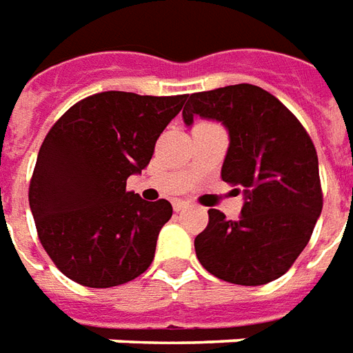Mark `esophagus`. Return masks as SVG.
Returning a JSON list of instances; mask_svg holds the SVG:
<instances>
[{"instance_id":"obj_1","label":"esophagus","mask_w":353,"mask_h":353,"mask_svg":"<svg viewBox=\"0 0 353 353\" xmlns=\"http://www.w3.org/2000/svg\"><path fill=\"white\" fill-rule=\"evenodd\" d=\"M188 205V201H184V199H174V201H172V209H174V211H182V209H186Z\"/></svg>"}]
</instances>
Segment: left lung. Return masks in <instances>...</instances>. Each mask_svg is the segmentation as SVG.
Listing matches in <instances>:
<instances>
[{
    "mask_svg": "<svg viewBox=\"0 0 353 353\" xmlns=\"http://www.w3.org/2000/svg\"><path fill=\"white\" fill-rule=\"evenodd\" d=\"M196 116L228 129L221 176L245 196L237 221L209 209V224L194 241L197 261L228 283H270L299 259L321 214L314 142L301 121L256 85L190 94L184 123L190 127Z\"/></svg>",
    "mask_w": 353,
    "mask_h": 353,
    "instance_id": "1",
    "label": "left lung"
}]
</instances>
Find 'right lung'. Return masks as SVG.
<instances>
[{
    "label": "right lung",
    "instance_id": "add662e5",
    "mask_svg": "<svg viewBox=\"0 0 353 353\" xmlns=\"http://www.w3.org/2000/svg\"><path fill=\"white\" fill-rule=\"evenodd\" d=\"M184 101L186 94L97 92L47 132L30 181V209L43 249L72 281L116 287L152 264L172 207L127 192V179L150 163Z\"/></svg>",
    "mask_w": 353,
    "mask_h": 353
}]
</instances>
